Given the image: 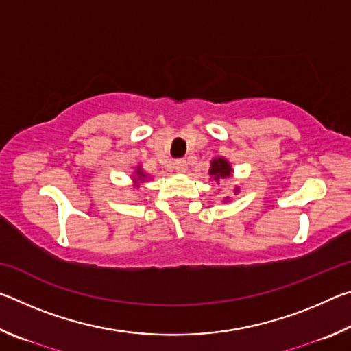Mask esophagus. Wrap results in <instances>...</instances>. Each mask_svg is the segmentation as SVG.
<instances>
[{
	"instance_id": "1",
	"label": "esophagus",
	"mask_w": 351,
	"mask_h": 351,
	"mask_svg": "<svg viewBox=\"0 0 351 351\" xmlns=\"http://www.w3.org/2000/svg\"><path fill=\"white\" fill-rule=\"evenodd\" d=\"M173 165H175V170H176V171H180V173H184V171L187 170V162H186V159H176Z\"/></svg>"
}]
</instances>
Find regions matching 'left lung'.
Listing matches in <instances>:
<instances>
[{"instance_id": "1", "label": "left lung", "mask_w": 351, "mask_h": 351, "mask_svg": "<svg viewBox=\"0 0 351 351\" xmlns=\"http://www.w3.org/2000/svg\"><path fill=\"white\" fill-rule=\"evenodd\" d=\"M230 171H232V169H230L229 162L223 158H217L212 161V167L209 170V173L212 176H215V180H224V178L230 176Z\"/></svg>"}]
</instances>
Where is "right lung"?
Returning <instances> with one entry per match:
<instances>
[{"instance_id":"1","label":"right lung","mask_w":351,"mask_h":351,"mask_svg":"<svg viewBox=\"0 0 351 351\" xmlns=\"http://www.w3.org/2000/svg\"><path fill=\"white\" fill-rule=\"evenodd\" d=\"M136 175H139V178H142V180H144V178H145V175H144V173H142V171H141V169H138V171H136Z\"/></svg>"}]
</instances>
